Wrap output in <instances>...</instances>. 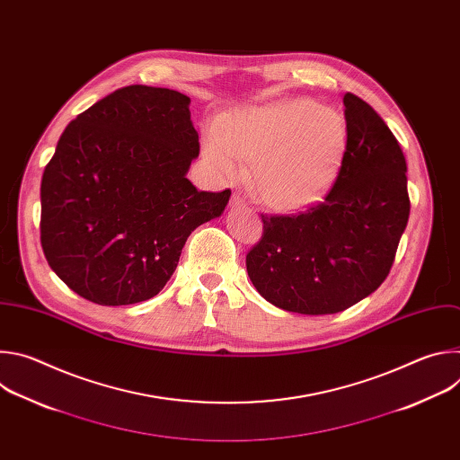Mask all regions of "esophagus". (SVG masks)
Returning <instances> with one entry per match:
<instances>
[{
    "instance_id": "obj_1",
    "label": "esophagus",
    "mask_w": 460,
    "mask_h": 460,
    "mask_svg": "<svg viewBox=\"0 0 460 460\" xmlns=\"http://www.w3.org/2000/svg\"><path fill=\"white\" fill-rule=\"evenodd\" d=\"M231 208H245V200L242 199V196L240 194H233L231 196Z\"/></svg>"
}]
</instances>
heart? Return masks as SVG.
Returning a JSON list of instances; mask_svg holds the SVG:
<instances>
[{
	"instance_id": "obj_1",
	"label": "heart",
	"mask_w": 460,
	"mask_h": 460,
	"mask_svg": "<svg viewBox=\"0 0 460 460\" xmlns=\"http://www.w3.org/2000/svg\"><path fill=\"white\" fill-rule=\"evenodd\" d=\"M348 144L339 111L311 100L249 107L211 123L202 140L204 158L222 178L234 180L251 164L258 199L277 211L316 204L337 181Z\"/></svg>"
}]
</instances>
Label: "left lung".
<instances>
[{
  "label": "left lung",
  "instance_id": "obj_1",
  "mask_svg": "<svg viewBox=\"0 0 460 460\" xmlns=\"http://www.w3.org/2000/svg\"><path fill=\"white\" fill-rule=\"evenodd\" d=\"M348 144L323 202L295 217H261L264 234L247 252V275L273 305L333 314L385 280L410 218L406 158L385 121L344 94Z\"/></svg>",
  "mask_w": 460,
  "mask_h": 460
}]
</instances>
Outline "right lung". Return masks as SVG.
Returning a JSON list of instances; mask_svg holds the SVG:
<instances>
[{
  "label": "right lung",
  "instance_id": "add662e5",
  "mask_svg": "<svg viewBox=\"0 0 460 460\" xmlns=\"http://www.w3.org/2000/svg\"><path fill=\"white\" fill-rule=\"evenodd\" d=\"M189 96L128 85L63 130L41 178V247L50 270L100 305L138 304L172 277L189 234L218 218L231 190H199Z\"/></svg>",
  "mask_w": 460,
  "mask_h": 460
}]
</instances>
